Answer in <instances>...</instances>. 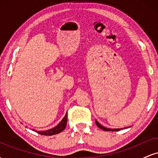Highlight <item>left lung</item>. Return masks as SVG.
I'll return each instance as SVG.
<instances>
[{
  "label": "left lung",
  "instance_id": "8db88e82",
  "mask_svg": "<svg viewBox=\"0 0 158 158\" xmlns=\"http://www.w3.org/2000/svg\"><path fill=\"white\" fill-rule=\"evenodd\" d=\"M95 123H96V124H97V126L99 127V128H101V129H102V130H104V131H120V130H123V128H106V127H104V126H102V125L101 124H99V123L97 122V120L95 121ZM128 128V127H126V128Z\"/></svg>",
  "mask_w": 158,
  "mask_h": 158
}]
</instances>
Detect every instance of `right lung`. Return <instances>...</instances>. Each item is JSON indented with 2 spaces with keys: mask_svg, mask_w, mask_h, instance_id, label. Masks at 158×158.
Returning a JSON list of instances; mask_svg holds the SVG:
<instances>
[{
  "mask_svg": "<svg viewBox=\"0 0 158 158\" xmlns=\"http://www.w3.org/2000/svg\"><path fill=\"white\" fill-rule=\"evenodd\" d=\"M67 121H68V113L65 114L64 117L61 119V122L56 127H54V128H50V129L49 130H46V131H35V129H32V131H36L38 134L41 135L51 136L56 135V134H59L62 131H64L65 127L67 126Z\"/></svg>",
  "mask_w": 158,
  "mask_h": 158,
  "instance_id": "right-lung-1",
  "label": "right lung"
}]
</instances>
